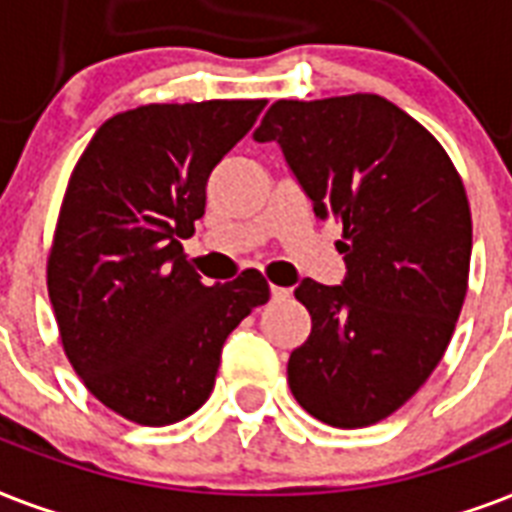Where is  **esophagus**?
<instances>
[{
    "label": "esophagus",
    "mask_w": 512,
    "mask_h": 512,
    "mask_svg": "<svg viewBox=\"0 0 512 512\" xmlns=\"http://www.w3.org/2000/svg\"><path fill=\"white\" fill-rule=\"evenodd\" d=\"M269 293H272V301H285L291 296L288 288H280V285H269Z\"/></svg>",
    "instance_id": "obj_1"
}]
</instances>
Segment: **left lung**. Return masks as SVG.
Instances as JSON below:
<instances>
[{"label": "left lung", "mask_w": 512, "mask_h": 512, "mask_svg": "<svg viewBox=\"0 0 512 512\" xmlns=\"http://www.w3.org/2000/svg\"><path fill=\"white\" fill-rule=\"evenodd\" d=\"M277 141L318 219L342 224V285L304 280L312 331L288 360L299 406L331 427L398 411L449 347L465 304L473 219L435 136L374 93L275 101L253 133Z\"/></svg>", "instance_id": "obj_1"}]
</instances>
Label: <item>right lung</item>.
Wrapping results in <instances>:
<instances>
[{
  "label": "right lung",
  "instance_id": "1",
  "mask_svg": "<svg viewBox=\"0 0 512 512\" xmlns=\"http://www.w3.org/2000/svg\"><path fill=\"white\" fill-rule=\"evenodd\" d=\"M264 106H138L95 130L71 170L47 293L79 379L136 425L194 414L211 395L227 336L269 301L259 269L205 285L181 245L205 213L211 170Z\"/></svg>",
  "mask_w": 512,
  "mask_h": 512
}]
</instances>
